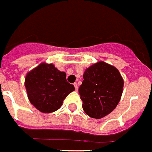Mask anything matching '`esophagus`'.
<instances>
[{"label": "esophagus", "mask_w": 152, "mask_h": 152, "mask_svg": "<svg viewBox=\"0 0 152 152\" xmlns=\"http://www.w3.org/2000/svg\"><path fill=\"white\" fill-rule=\"evenodd\" d=\"M74 86H75V90H76V91H77V88H78V87H77V83H76V82L74 83Z\"/></svg>", "instance_id": "obj_1"}]
</instances>
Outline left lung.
<instances>
[{"label":"left lung","instance_id":"obj_1","mask_svg":"<svg viewBox=\"0 0 152 152\" xmlns=\"http://www.w3.org/2000/svg\"><path fill=\"white\" fill-rule=\"evenodd\" d=\"M78 91L87 115L99 119L109 115L120 102L124 81L116 67L104 61L85 70Z\"/></svg>","mask_w":152,"mask_h":152}]
</instances>
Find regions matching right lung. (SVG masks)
Masks as SVG:
<instances>
[{
    "label": "right lung",
    "mask_w": 152,
    "mask_h": 152,
    "mask_svg": "<svg viewBox=\"0 0 152 152\" xmlns=\"http://www.w3.org/2000/svg\"><path fill=\"white\" fill-rule=\"evenodd\" d=\"M30 102L43 113H50L61 107L64 100L75 91L67 81L66 74L52 64L41 63L28 72L24 82Z\"/></svg>",
    "instance_id": "1"
}]
</instances>
